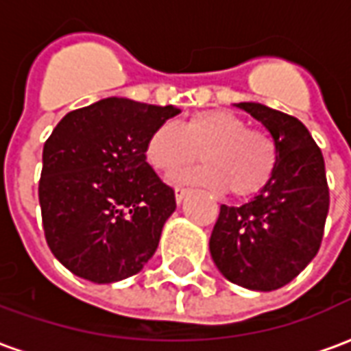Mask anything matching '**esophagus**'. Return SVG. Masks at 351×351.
I'll use <instances>...</instances> for the list:
<instances>
[{
    "mask_svg": "<svg viewBox=\"0 0 351 351\" xmlns=\"http://www.w3.org/2000/svg\"><path fill=\"white\" fill-rule=\"evenodd\" d=\"M188 193H190V190H188V188H176V190H175L176 203H182Z\"/></svg>",
    "mask_w": 351,
    "mask_h": 351,
    "instance_id": "esophagus-1",
    "label": "esophagus"
}]
</instances>
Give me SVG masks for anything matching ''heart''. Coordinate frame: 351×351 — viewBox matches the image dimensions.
<instances>
[{"label":"heart","mask_w":351,"mask_h":351,"mask_svg":"<svg viewBox=\"0 0 351 351\" xmlns=\"http://www.w3.org/2000/svg\"><path fill=\"white\" fill-rule=\"evenodd\" d=\"M199 154L205 165L178 176V182L228 190L239 199L263 190L278 165L276 141L229 110H199L182 128L161 123L146 138V161L163 176L193 165Z\"/></svg>","instance_id":"1"}]
</instances>
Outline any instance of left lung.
<instances>
[{
	"instance_id": "8db88e82",
	"label": "left lung",
	"mask_w": 351,
	"mask_h": 351,
	"mask_svg": "<svg viewBox=\"0 0 351 351\" xmlns=\"http://www.w3.org/2000/svg\"><path fill=\"white\" fill-rule=\"evenodd\" d=\"M278 145L274 175L241 206H220L210 235L218 271L237 286L272 291L316 258L329 213L325 163L301 120L261 103H237Z\"/></svg>"
}]
</instances>
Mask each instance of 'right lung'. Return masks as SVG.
Listing matches in <instances>:
<instances>
[{
    "label": "right lung",
    "mask_w": 351,
    "mask_h": 351,
    "mask_svg": "<svg viewBox=\"0 0 351 351\" xmlns=\"http://www.w3.org/2000/svg\"><path fill=\"white\" fill-rule=\"evenodd\" d=\"M180 112L107 97L71 110L43 148V229L65 269L95 284L137 274L175 213V191L145 158L148 135Z\"/></svg>",
    "instance_id": "add662e5"
}]
</instances>
